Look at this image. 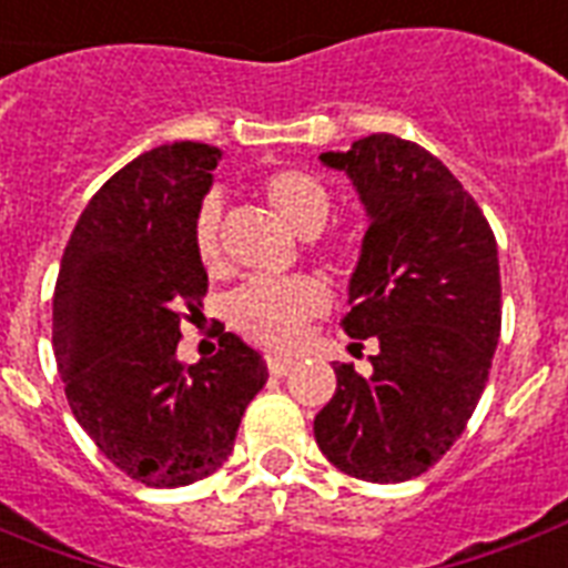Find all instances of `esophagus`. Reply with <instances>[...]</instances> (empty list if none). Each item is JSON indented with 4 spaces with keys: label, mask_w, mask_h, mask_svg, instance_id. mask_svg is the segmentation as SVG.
Listing matches in <instances>:
<instances>
[{
    "label": "esophagus",
    "mask_w": 568,
    "mask_h": 568,
    "mask_svg": "<svg viewBox=\"0 0 568 568\" xmlns=\"http://www.w3.org/2000/svg\"><path fill=\"white\" fill-rule=\"evenodd\" d=\"M294 363L297 361H292V357H276V354H271L267 357V372L276 375V378H283V375H288L294 369Z\"/></svg>",
    "instance_id": "esophagus-1"
}]
</instances>
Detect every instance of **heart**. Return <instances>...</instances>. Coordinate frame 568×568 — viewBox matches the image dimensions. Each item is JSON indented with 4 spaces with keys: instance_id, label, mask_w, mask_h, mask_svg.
<instances>
[{
    "instance_id": "b5f03b06",
    "label": "heart",
    "mask_w": 568,
    "mask_h": 568,
    "mask_svg": "<svg viewBox=\"0 0 568 568\" xmlns=\"http://www.w3.org/2000/svg\"><path fill=\"white\" fill-rule=\"evenodd\" d=\"M267 205L297 235L322 232L331 216V190L324 181L306 169H276L262 184ZM220 205L216 199H205L193 220V250L199 265L205 271H220ZM331 271H345L354 258L352 237H324L315 244ZM327 292L313 276H262L250 280L232 294L229 318L235 331L271 352H292L303 339L306 324L324 313Z\"/></svg>"
}]
</instances>
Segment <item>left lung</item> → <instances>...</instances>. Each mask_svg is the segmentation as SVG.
I'll return each mask as SVG.
<instances>
[{
  "label": "left lung",
  "instance_id": "8db88e82",
  "mask_svg": "<svg viewBox=\"0 0 568 568\" xmlns=\"http://www.w3.org/2000/svg\"><path fill=\"white\" fill-rule=\"evenodd\" d=\"M369 216L348 285L352 339H378L372 375L333 366L336 393L315 417V444L342 474L405 483L465 432L500 339L495 232L435 154L393 133L324 151Z\"/></svg>",
  "mask_w": 568,
  "mask_h": 568
}]
</instances>
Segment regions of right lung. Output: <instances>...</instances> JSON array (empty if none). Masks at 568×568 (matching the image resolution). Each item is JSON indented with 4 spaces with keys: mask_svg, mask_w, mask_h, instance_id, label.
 <instances>
[{
    "mask_svg": "<svg viewBox=\"0 0 568 568\" xmlns=\"http://www.w3.org/2000/svg\"><path fill=\"white\" fill-rule=\"evenodd\" d=\"M214 145L172 142L119 169L64 246L53 294V352L85 435L121 474L179 488L223 467L267 366L235 333L179 361L181 318L207 292L193 220L214 181Z\"/></svg>",
    "mask_w": 568,
    "mask_h": 568,
    "instance_id": "obj_1",
    "label": "right lung"
}]
</instances>
